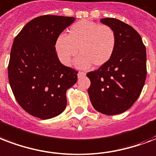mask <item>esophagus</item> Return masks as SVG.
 <instances>
[{
  "label": "esophagus",
  "mask_w": 156,
  "mask_h": 156,
  "mask_svg": "<svg viewBox=\"0 0 156 156\" xmlns=\"http://www.w3.org/2000/svg\"><path fill=\"white\" fill-rule=\"evenodd\" d=\"M86 75V73L84 72H78V78H81V77H83V76Z\"/></svg>",
  "instance_id": "obj_1"
}]
</instances>
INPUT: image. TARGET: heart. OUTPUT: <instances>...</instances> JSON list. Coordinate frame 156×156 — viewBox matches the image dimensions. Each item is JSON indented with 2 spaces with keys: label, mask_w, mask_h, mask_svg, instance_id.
Instances as JSON below:
<instances>
[{
  "label": "heart",
  "mask_w": 156,
  "mask_h": 156,
  "mask_svg": "<svg viewBox=\"0 0 156 156\" xmlns=\"http://www.w3.org/2000/svg\"><path fill=\"white\" fill-rule=\"evenodd\" d=\"M116 47V35L108 25H101L89 20H80L70 26L67 35L60 34L55 42V49L60 62L70 64L78 49L81 55L76 60L80 68L89 67L91 64L100 67L112 58Z\"/></svg>",
  "instance_id": "b5f03b06"
}]
</instances>
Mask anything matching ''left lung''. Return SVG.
I'll list each match as a JSON object with an SVG mask.
<instances>
[{"label": "left lung", "instance_id": "8db88e82", "mask_svg": "<svg viewBox=\"0 0 156 156\" xmlns=\"http://www.w3.org/2000/svg\"><path fill=\"white\" fill-rule=\"evenodd\" d=\"M116 35L112 58L97 70L87 73L94 109L107 115L128 110L141 95L147 78V52L141 36L133 27L114 19H101Z\"/></svg>", "mask_w": 156, "mask_h": 156}]
</instances>
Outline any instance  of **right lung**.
Listing matches in <instances>:
<instances>
[{"label":"right lung","mask_w":156,"mask_h":156,"mask_svg":"<svg viewBox=\"0 0 156 156\" xmlns=\"http://www.w3.org/2000/svg\"><path fill=\"white\" fill-rule=\"evenodd\" d=\"M76 20L46 15L28 22L15 37L8 77L13 94L26 112L48 119L65 110L66 91L78 80V71L62 65L57 56V37Z\"/></svg>","instance_id":"obj_1"}]
</instances>
